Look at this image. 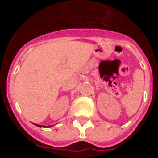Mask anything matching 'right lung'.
<instances>
[{"label": "right lung", "mask_w": 158, "mask_h": 158, "mask_svg": "<svg viewBox=\"0 0 158 158\" xmlns=\"http://www.w3.org/2000/svg\"><path fill=\"white\" fill-rule=\"evenodd\" d=\"M36 126H38V127H43V126H41V125H37V124H35Z\"/></svg>", "instance_id": "right-lung-1"}]
</instances>
